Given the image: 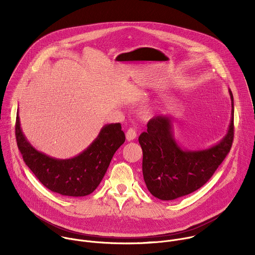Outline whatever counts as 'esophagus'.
<instances>
[{
	"mask_svg": "<svg viewBox=\"0 0 255 255\" xmlns=\"http://www.w3.org/2000/svg\"><path fill=\"white\" fill-rule=\"evenodd\" d=\"M136 136H137V132H136V130L134 128H129L127 130V132H126V139L128 141H132L133 139L136 138Z\"/></svg>",
	"mask_w": 255,
	"mask_h": 255,
	"instance_id": "esophagus-1",
	"label": "esophagus"
}]
</instances>
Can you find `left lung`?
Wrapping results in <instances>:
<instances>
[{
	"label": "left lung",
	"instance_id": "obj_1",
	"mask_svg": "<svg viewBox=\"0 0 255 255\" xmlns=\"http://www.w3.org/2000/svg\"><path fill=\"white\" fill-rule=\"evenodd\" d=\"M231 98V122L225 137L204 150H187L178 146L171 117L156 116L149 120L147 131L138 141L143 152L142 172L148 191L163 201L187 196L203 187L229 153L234 138V102Z\"/></svg>",
	"mask_w": 255,
	"mask_h": 255
}]
</instances>
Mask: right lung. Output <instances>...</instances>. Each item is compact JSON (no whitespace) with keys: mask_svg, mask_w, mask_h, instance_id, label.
I'll return each instance as SVG.
<instances>
[{"mask_svg":"<svg viewBox=\"0 0 255 255\" xmlns=\"http://www.w3.org/2000/svg\"><path fill=\"white\" fill-rule=\"evenodd\" d=\"M121 128L120 123L104 126L85 151L69 159H56L36 150L24 136L18 115L15 134L25 163L45 188L66 197H84L98 188L113 155L125 142Z\"/></svg>","mask_w":255,"mask_h":255,"instance_id":"1","label":"right lung"}]
</instances>
